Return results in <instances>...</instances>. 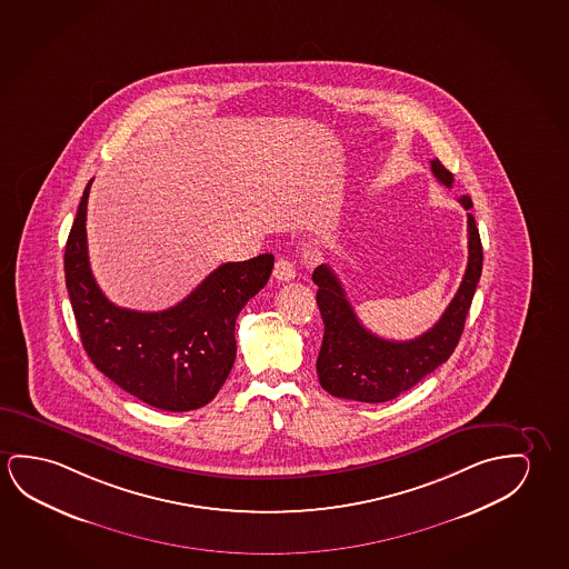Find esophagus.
Segmentation results:
<instances>
[{
    "instance_id": "esophagus-1",
    "label": "esophagus",
    "mask_w": 569,
    "mask_h": 569,
    "mask_svg": "<svg viewBox=\"0 0 569 569\" xmlns=\"http://www.w3.org/2000/svg\"><path fill=\"white\" fill-rule=\"evenodd\" d=\"M274 279L282 280V282H289V280L295 279L297 277V271H295V264L290 263L289 259H284V257H280L279 261L274 263Z\"/></svg>"
}]
</instances>
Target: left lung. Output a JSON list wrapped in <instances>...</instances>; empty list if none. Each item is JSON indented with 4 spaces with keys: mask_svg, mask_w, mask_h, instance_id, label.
<instances>
[{
    "mask_svg": "<svg viewBox=\"0 0 569 569\" xmlns=\"http://www.w3.org/2000/svg\"><path fill=\"white\" fill-rule=\"evenodd\" d=\"M430 164L433 177L443 187L451 188L450 170L438 159ZM458 200L466 210L473 208L469 196ZM467 247L466 274L456 297L430 330L408 341L382 340L367 330L349 305L336 272L328 264H320L312 280L318 284L316 302L323 320L322 348L316 361L322 389L338 399L387 402L446 363L463 333L467 312L483 269V247L471 213H467Z\"/></svg>",
    "mask_w": 569,
    "mask_h": 569,
    "instance_id": "left-lung-1",
    "label": "left lung"
}]
</instances>
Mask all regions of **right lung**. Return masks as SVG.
<instances>
[{
    "mask_svg": "<svg viewBox=\"0 0 569 569\" xmlns=\"http://www.w3.org/2000/svg\"><path fill=\"white\" fill-rule=\"evenodd\" d=\"M86 184L64 251L78 331L92 363L118 387L170 412L204 407L236 361V320L271 277L274 257L220 264L182 302L137 312L110 302L93 279L86 241Z\"/></svg>",
    "mask_w": 569,
    "mask_h": 569,
    "instance_id": "obj_1",
    "label": "right lung"
}]
</instances>
